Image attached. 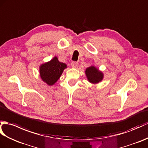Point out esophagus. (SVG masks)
Wrapping results in <instances>:
<instances>
[{"mask_svg":"<svg viewBox=\"0 0 148 148\" xmlns=\"http://www.w3.org/2000/svg\"><path fill=\"white\" fill-rule=\"evenodd\" d=\"M78 64H79L77 62H73L71 63V66L73 68H77L78 67Z\"/></svg>","mask_w":148,"mask_h":148,"instance_id":"1","label":"esophagus"}]
</instances>
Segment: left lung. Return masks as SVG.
<instances>
[{"label":"left lung","mask_w":148,"mask_h":148,"mask_svg":"<svg viewBox=\"0 0 148 148\" xmlns=\"http://www.w3.org/2000/svg\"><path fill=\"white\" fill-rule=\"evenodd\" d=\"M85 74L88 81L91 84H96L101 82L103 79L104 74L102 71H99L93 65L86 69Z\"/></svg>","instance_id":"8db88e82"}]
</instances>
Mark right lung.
I'll list each match as a JSON object with an SVG mask.
<instances>
[{"instance_id":"add662e5","label":"right lung","mask_w":148,"mask_h":148,"mask_svg":"<svg viewBox=\"0 0 148 148\" xmlns=\"http://www.w3.org/2000/svg\"><path fill=\"white\" fill-rule=\"evenodd\" d=\"M67 67V64L58 61L57 56L39 67L40 75L42 80L49 86H53L62 74L64 70Z\"/></svg>"}]
</instances>
